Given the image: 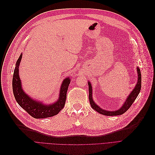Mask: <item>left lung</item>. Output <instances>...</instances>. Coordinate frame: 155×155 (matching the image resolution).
<instances>
[{
  "label": "left lung",
  "mask_w": 155,
  "mask_h": 155,
  "mask_svg": "<svg viewBox=\"0 0 155 155\" xmlns=\"http://www.w3.org/2000/svg\"><path fill=\"white\" fill-rule=\"evenodd\" d=\"M137 75H138V79H137V83L135 86V87L129 94V97H127L126 101H125L122 107L120 109L115 110V111H107L101 108L99 106H98L95 104V102L93 101L92 98V86L90 82H88V86H89V100H90V103L91 107L95 110V111L98 112V113L102 115H105L107 116L119 115L124 114L130 107L132 104H133V102L135 101V100L137 97V96L140 92V90H141V71H140V69L139 68H137Z\"/></svg>",
  "instance_id": "obj_1"
}]
</instances>
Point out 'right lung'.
Returning <instances> with one entry per match:
<instances>
[{
    "label": "right lung",
    "instance_id": "obj_1",
    "mask_svg": "<svg viewBox=\"0 0 155 155\" xmlns=\"http://www.w3.org/2000/svg\"><path fill=\"white\" fill-rule=\"evenodd\" d=\"M21 58L22 54L16 62L12 78L13 93L18 104L35 119H44L58 114L65 105L68 86L71 81L70 78H67L63 81L58 100L52 104L44 105L40 101L31 99L24 92L23 87H21V82L19 76V65Z\"/></svg>",
    "mask_w": 155,
    "mask_h": 155
}]
</instances>
